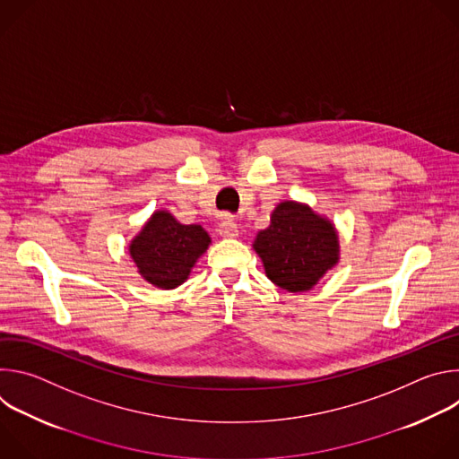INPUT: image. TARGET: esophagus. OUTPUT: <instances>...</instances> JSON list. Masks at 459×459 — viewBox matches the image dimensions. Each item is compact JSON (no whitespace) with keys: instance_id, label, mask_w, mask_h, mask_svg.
Masks as SVG:
<instances>
[{"instance_id":"esophagus-1","label":"esophagus","mask_w":459,"mask_h":459,"mask_svg":"<svg viewBox=\"0 0 459 459\" xmlns=\"http://www.w3.org/2000/svg\"><path fill=\"white\" fill-rule=\"evenodd\" d=\"M218 232H220V236H223V238H236L239 230H238L236 221H234L230 216H225V218L220 221Z\"/></svg>"}]
</instances>
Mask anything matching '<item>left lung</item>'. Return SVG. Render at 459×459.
Returning a JSON list of instances; mask_svg holds the SVG:
<instances>
[{
  "label": "left lung",
  "mask_w": 459,
  "mask_h": 459,
  "mask_svg": "<svg viewBox=\"0 0 459 459\" xmlns=\"http://www.w3.org/2000/svg\"><path fill=\"white\" fill-rule=\"evenodd\" d=\"M254 248L264 259L271 281L301 292L336 265L340 245L331 221L305 205L283 202L273 212L269 229L257 234Z\"/></svg>",
  "instance_id": "obj_1"
}]
</instances>
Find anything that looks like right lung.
<instances>
[{"label":"right lung","instance_id":"add662e5","mask_svg":"<svg viewBox=\"0 0 459 459\" xmlns=\"http://www.w3.org/2000/svg\"><path fill=\"white\" fill-rule=\"evenodd\" d=\"M211 238L200 225H181L165 211H158L130 243V255L140 274L160 289L181 285L209 247Z\"/></svg>","mask_w":459,"mask_h":459}]
</instances>
